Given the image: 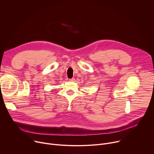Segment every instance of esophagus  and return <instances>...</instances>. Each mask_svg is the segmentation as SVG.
<instances>
[{
  "mask_svg": "<svg viewBox=\"0 0 154 154\" xmlns=\"http://www.w3.org/2000/svg\"><path fill=\"white\" fill-rule=\"evenodd\" d=\"M69 80L71 81V82H74L75 81V79L74 78H72V79H70Z\"/></svg>",
  "mask_w": 154,
  "mask_h": 154,
  "instance_id": "esophagus-1",
  "label": "esophagus"
}]
</instances>
